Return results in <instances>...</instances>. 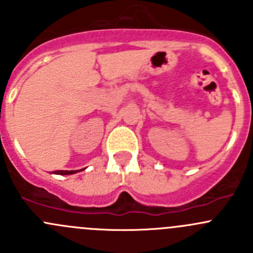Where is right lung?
Instances as JSON below:
<instances>
[{
    "instance_id": "obj_1",
    "label": "right lung",
    "mask_w": 253,
    "mask_h": 253,
    "mask_svg": "<svg viewBox=\"0 0 253 253\" xmlns=\"http://www.w3.org/2000/svg\"><path fill=\"white\" fill-rule=\"evenodd\" d=\"M78 170H71V171H68V170H57V171H53L55 174L57 175H72V174H76Z\"/></svg>"
}]
</instances>
